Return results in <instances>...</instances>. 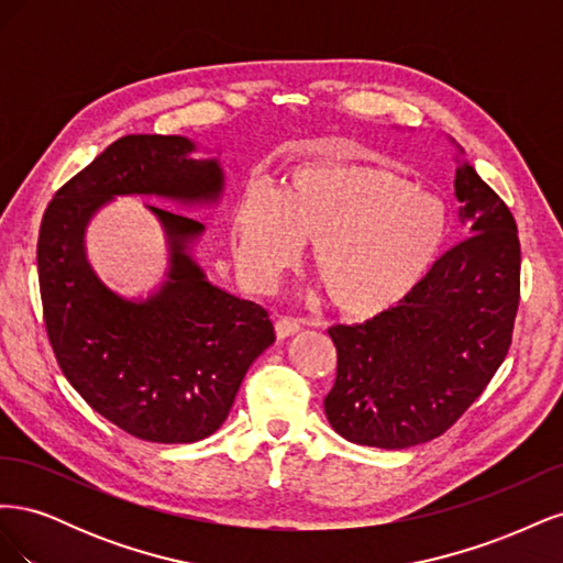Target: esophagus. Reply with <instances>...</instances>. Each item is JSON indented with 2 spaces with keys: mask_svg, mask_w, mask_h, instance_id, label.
Instances as JSON below:
<instances>
[{
  "mask_svg": "<svg viewBox=\"0 0 563 563\" xmlns=\"http://www.w3.org/2000/svg\"><path fill=\"white\" fill-rule=\"evenodd\" d=\"M300 331H302V323H300L298 319H291V317H282V319H277V323H275V333H277L279 340L291 338V335H296V333H300Z\"/></svg>",
  "mask_w": 563,
  "mask_h": 563,
  "instance_id": "34e87169",
  "label": "esophagus"
}]
</instances>
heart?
<instances>
[{"label":"heart","mask_w":563,"mask_h":563,"mask_svg":"<svg viewBox=\"0 0 563 563\" xmlns=\"http://www.w3.org/2000/svg\"><path fill=\"white\" fill-rule=\"evenodd\" d=\"M446 201L391 168L310 162L291 168L279 197L249 190L230 216L236 269L269 291L312 242L310 265L331 308L347 319L397 310L430 279L451 242Z\"/></svg>","instance_id":"b5f03b06"}]
</instances>
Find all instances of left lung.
<instances>
[{"label": "left lung", "mask_w": 563, "mask_h": 563, "mask_svg": "<svg viewBox=\"0 0 563 563\" xmlns=\"http://www.w3.org/2000/svg\"><path fill=\"white\" fill-rule=\"evenodd\" d=\"M455 197L463 242L441 255L397 310L329 329L338 350L323 399L331 428L352 444H424L467 411L512 343L521 251L505 201L474 172L455 141Z\"/></svg>", "instance_id": "left-lung-1"}]
</instances>
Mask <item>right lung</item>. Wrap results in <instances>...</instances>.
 <instances>
[{"mask_svg": "<svg viewBox=\"0 0 563 563\" xmlns=\"http://www.w3.org/2000/svg\"><path fill=\"white\" fill-rule=\"evenodd\" d=\"M185 135L131 133L65 183L42 218L40 291L51 347L65 378L124 432L155 444H192L225 422L249 366L275 343L267 312L216 286L195 246L199 220L143 203L166 242L164 279L122 296L98 277L87 228L117 197L178 209L218 207L220 159H195Z\"/></svg>", "mask_w": 563, "mask_h": 563, "instance_id": "add662e5", "label": "right lung"}]
</instances>
